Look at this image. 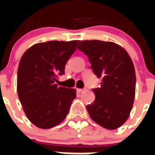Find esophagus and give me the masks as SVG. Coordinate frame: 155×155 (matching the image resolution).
Wrapping results in <instances>:
<instances>
[{"label":"esophagus","instance_id":"esophagus-1","mask_svg":"<svg viewBox=\"0 0 155 155\" xmlns=\"http://www.w3.org/2000/svg\"><path fill=\"white\" fill-rule=\"evenodd\" d=\"M84 91V89H77V91L79 93H81V92H83Z\"/></svg>","mask_w":155,"mask_h":155}]
</instances>
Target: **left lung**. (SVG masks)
I'll return each instance as SVG.
<instances>
[{
	"label": "left lung",
	"mask_w": 155,
	"mask_h": 155,
	"mask_svg": "<svg viewBox=\"0 0 155 155\" xmlns=\"http://www.w3.org/2000/svg\"><path fill=\"white\" fill-rule=\"evenodd\" d=\"M78 49L87 55L91 69L101 78V87L92 91L95 100L87 105L92 120L108 130H115L129 118L135 94L136 76L127 51L114 42L82 41Z\"/></svg>",
	"instance_id": "obj_1"
}]
</instances>
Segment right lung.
<instances>
[{
	"label": "right lung",
	"instance_id": "add662e5",
	"mask_svg": "<svg viewBox=\"0 0 155 155\" xmlns=\"http://www.w3.org/2000/svg\"><path fill=\"white\" fill-rule=\"evenodd\" d=\"M80 41H46L29 48L17 71L19 100L29 120L41 129H50L64 120L76 94L74 89L58 86V75Z\"/></svg>",
	"mask_w": 155,
	"mask_h": 155
}]
</instances>
